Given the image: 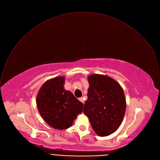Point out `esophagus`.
Instances as JSON below:
<instances>
[{
    "label": "esophagus",
    "mask_w": 160,
    "mask_h": 160,
    "mask_svg": "<svg viewBox=\"0 0 160 160\" xmlns=\"http://www.w3.org/2000/svg\"><path fill=\"white\" fill-rule=\"evenodd\" d=\"M79 100L81 102V103H84V100H83V98H82V97H81V98H79Z\"/></svg>",
    "instance_id": "34e87169"
}]
</instances>
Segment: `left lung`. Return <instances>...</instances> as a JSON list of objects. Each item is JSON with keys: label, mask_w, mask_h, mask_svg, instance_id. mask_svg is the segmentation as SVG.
<instances>
[{"label": "left lung", "mask_w": 160, "mask_h": 160, "mask_svg": "<svg viewBox=\"0 0 160 160\" xmlns=\"http://www.w3.org/2000/svg\"><path fill=\"white\" fill-rule=\"evenodd\" d=\"M88 100L83 112L89 118L94 132L107 136L120 125L126 109L123 91L113 79L104 75L88 77Z\"/></svg>", "instance_id": "left-lung-1"}]
</instances>
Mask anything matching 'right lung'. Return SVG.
Masks as SVG:
<instances>
[{"mask_svg": "<svg viewBox=\"0 0 160 160\" xmlns=\"http://www.w3.org/2000/svg\"><path fill=\"white\" fill-rule=\"evenodd\" d=\"M64 82V77L47 81L37 97V107L42 118L53 128L61 130L70 127L83 108V104L74 94L63 88Z\"/></svg>", "mask_w": 160, "mask_h": 160, "instance_id": "add662e5", "label": "right lung"}]
</instances>
